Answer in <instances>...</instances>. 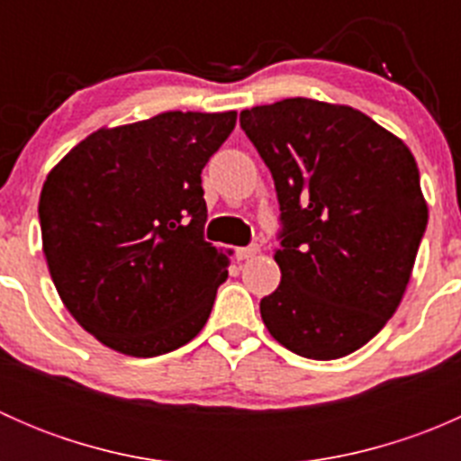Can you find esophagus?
<instances>
[{"label":"esophagus","instance_id":"obj_1","mask_svg":"<svg viewBox=\"0 0 461 461\" xmlns=\"http://www.w3.org/2000/svg\"><path fill=\"white\" fill-rule=\"evenodd\" d=\"M258 252H260V248H258L257 243H254V245H248V248H239V249H236V258H239V260H248V258L257 257Z\"/></svg>","mask_w":461,"mask_h":461}]
</instances>
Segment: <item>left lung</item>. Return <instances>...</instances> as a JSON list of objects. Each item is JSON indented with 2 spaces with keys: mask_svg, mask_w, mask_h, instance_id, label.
Here are the masks:
<instances>
[{
  "mask_svg": "<svg viewBox=\"0 0 461 461\" xmlns=\"http://www.w3.org/2000/svg\"><path fill=\"white\" fill-rule=\"evenodd\" d=\"M281 207V285L260 301L274 339L341 359L393 317L429 222L415 156L361 111L287 97L240 111Z\"/></svg>",
  "mask_w": 461,
  "mask_h": 461,
  "instance_id": "8db88e82",
  "label": "left lung"
}]
</instances>
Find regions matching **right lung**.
Here are the masks:
<instances>
[{"mask_svg": "<svg viewBox=\"0 0 461 461\" xmlns=\"http://www.w3.org/2000/svg\"><path fill=\"white\" fill-rule=\"evenodd\" d=\"M236 111H167L97 129L46 176L41 248L62 303L88 334L129 357L192 341L227 278L203 236V167Z\"/></svg>", "mask_w": 461, "mask_h": 461, "instance_id": "obj_1", "label": "right lung"}]
</instances>
